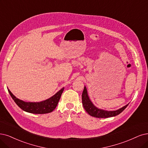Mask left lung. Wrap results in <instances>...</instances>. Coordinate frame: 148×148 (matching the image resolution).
<instances>
[{"label":"left lung","instance_id":"obj_1","mask_svg":"<svg viewBox=\"0 0 148 148\" xmlns=\"http://www.w3.org/2000/svg\"><path fill=\"white\" fill-rule=\"evenodd\" d=\"M82 99L83 106L86 112L88 113L90 116L99 118H106L115 116L119 113H121L129 105L128 103V104L125 105L122 108L118 109V110L113 111H108L97 108L91 101L85 86H84L82 95Z\"/></svg>","mask_w":148,"mask_h":148}]
</instances>
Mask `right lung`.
I'll use <instances>...</instances> for the list:
<instances>
[{"instance_id": "right-lung-1", "label": "right lung", "mask_w": 148, "mask_h": 148, "mask_svg": "<svg viewBox=\"0 0 148 148\" xmlns=\"http://www.w3.org/2000/svg\"><path fill=\"white\" fill-rule=\"evenodd\" d=\"M64 87L57 93L51 97L49 99L38 102H25L21 100L13 95L12 92L8 88V91L12 99L22 110L26 112H29L34 114H45L52 112L56 108L60 97L64 90Z\"/></svg>"}]
</instances>
